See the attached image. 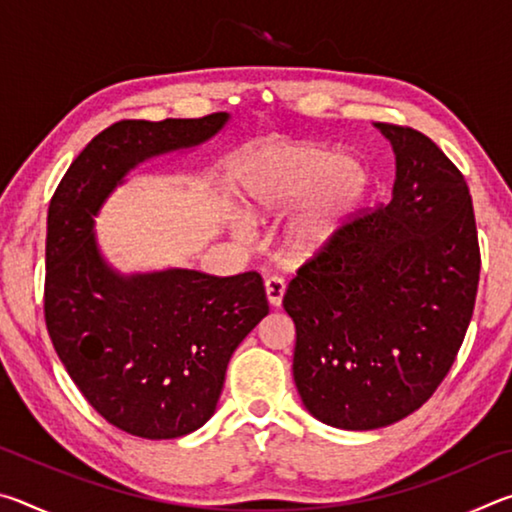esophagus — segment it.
Here are the masks:
<instances>
[{
	"mask_svg": "<svg viewBox=\"0 0 512 512\" xmlns=\"http://www.w3.org/2000/svg\"><path fill=\"white\" fill-rule=\"evenodd\" d=\"M264 289H266L268 305L280 307L284 293H287V284H284L282 277H268V280L264 282Z\"/></svg>",
	"mask_w": 512,
	"mask_h": 512,
	"instance_id": "obj_1",
	"label": "esophagus"
}]
</instances>
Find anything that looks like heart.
Segmentation results:
<instances>
[{
  "mask_svg": "<svg viewBox=\"0 0 512 512\" xmlns=\"http://www.w3.org/2000/svg\"><path fill=\"white\" fill-rule=\"evenodd\" d=\"M368 169L325 144L268 146L250 173L241 203L250 219L266 221L302 203L287 228V250L311 257L327 248L363 203ZM246 235L244 228H237Z\"/></svg>",
  "mask_w": 512,
  "mask_h": 512,
  "instance_id": "b5f03b06",
  "label": "heart"
}]
</instances>
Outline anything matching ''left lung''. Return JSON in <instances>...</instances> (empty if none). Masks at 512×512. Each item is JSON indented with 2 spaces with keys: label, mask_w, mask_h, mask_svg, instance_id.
Here are the masks:
<instances>
[{
  "label": "left lung",
  "mask_w": 512,
  "mask_h": 512,
  "mask_svg": "<svg viewBox=\"0 0 512 512\" xmlns=\"http://www.w3.org/2000/svg\"><path fill=\"white\" fill-rule=\"evenodd\" d=\"M395 151L391 203L352 216L289 282L293 379L329 427L368 431L436 393L465 339L481 253L463 173L427 135L375 124Z\"/></svg>",
  "instance_id": "obj_1"
}]
</instances>
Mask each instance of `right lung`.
<instances>
[{
	"label": "right lung",
	"instance_id": "right-lung-1",
	"mask_svg": "<svg viewBox=\"0 0 512 512\" xmlns=\"http://www.w3.org/2000/svg\"><path fill=\"white\" fill-rule=\"evenodd\" d=\"M228 117L117 121L69 164L49 203L51 343L92 409L137 438H180L212 418L232 352L268 300L257 271L119 275L99 253L94 216L135 164L210 140Z\"/></svg>",
	"mask_w": 512,
	"mask_h": 512
}]
</instances>
